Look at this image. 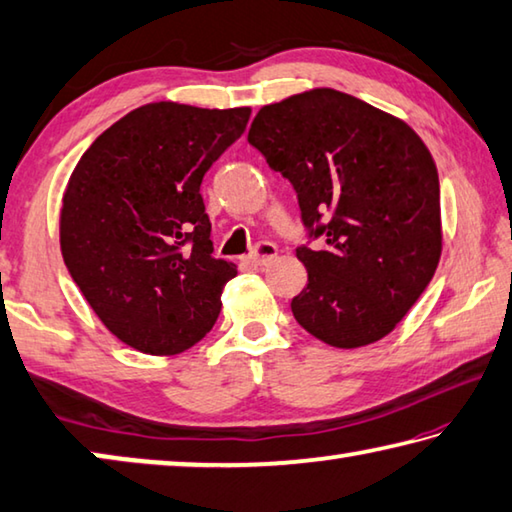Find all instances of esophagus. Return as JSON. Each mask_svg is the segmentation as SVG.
Here are the masks:
<instances>
[{
  "mask_svg": "<svg viewBox=\"0 0 512 512\" xmlns=\"http://www.w3.org/2000/svg\"><path fill=\"white\" fill-rule=\"evenodd\" d=\"M275 257H277V246L271 244V241H262V244H257L255 253H250L246 259L255 266H266Z\"/></svg>",
  "mask_w": 512,
  "mask_h": 512,
  "instance_id": "1",
  "label": "esophagus"
}]
</instances>
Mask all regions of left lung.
Wrapping results in <instances>:
<instances>
[{"label":"left lung","mask_w":512,"mask_h":512,"mask_svg":"<svg viewBox=\"0 0 512 512\" xmlns=\"http://www.w3.org/2000/svg\"><path fill=\"white\" fill-rule=\"evenodd\" d=\"M248 142L298 194L325 246H300L307 287L291 300L318 341L352 350L391 334L436 273L440 183L409 124L350 94L316 88L257 112Z\"/></svg>","instance_id":"obj_1"}]
</instances>
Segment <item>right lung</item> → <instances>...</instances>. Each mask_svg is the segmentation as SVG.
<instances>
[{
    "label": "right lung",
    "mask_w": 512,
    "mask_h": 512,
    "mask_svg": "<svg viewBox=\"0 0 512 512\" xmlns=\"http://www.w3.org/2000/svg\"><path fill=\"white\" fill-rule=\"evenodd\" d=\"M248 119L250 108L146 103L103 131L69 176L65 266L101 323L131 348L180 354L219 318L237 266L212 257L201 183Z\"/></svg>",
    "instance_id": "add662e5"
}]
</instances>
